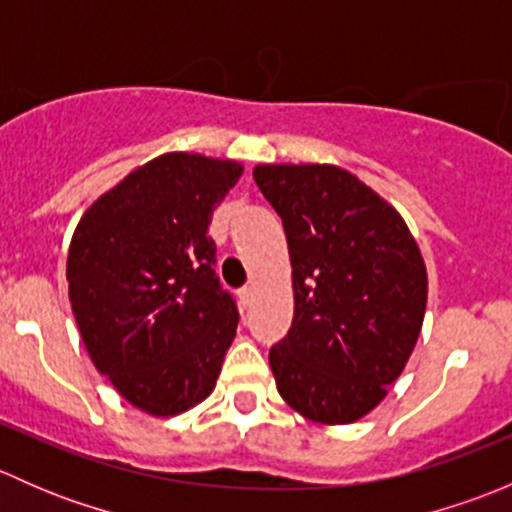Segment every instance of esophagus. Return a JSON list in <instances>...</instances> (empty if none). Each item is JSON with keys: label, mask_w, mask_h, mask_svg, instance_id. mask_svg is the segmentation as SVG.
I'll return each instance as SVG.
<instances>
[{"label": "esophagus", "mask_w": 512, "mask_h": 512, "mask_svg": "<svg viewBox=\"0 0 512 512\" xmlns=\"http://www.w3.org/2000/svg\"><path fill=\"white\" fill-rule=\"evenodd\" d=\"M252 299H255V287L240 289V302H242V307H250Z\"/></svg>", "instance_id": "esophagus-1"}]
</instances>
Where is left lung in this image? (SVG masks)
<instances>
[{
    "instance_id": "8db88e82",
    "label": "left lung",
    "mask_w": 512,
    "mask_h": 512,
    "mask_svg": "<svg viewBox=\"0 0 512 512\" xmlns=\"http://www.w3.org/2000/svg\"><path fill=\"white\" fill-rule=\"evenodd\" d=\"M252 178L282 218L292 262V327L270 349L277 391L314 423L359 421L386 399L421 334L428 275L416 237L339 165H255Z\"/></svg>"
}]
</instances>
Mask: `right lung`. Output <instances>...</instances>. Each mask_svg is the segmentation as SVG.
<instances>
[{
	"label": "right lung",
	"mask_w": 512,
	"mask_h": 512,
	"mask_svg": "<svg viewBox=\"0 0 512 512\" xmlns=\"http://www.w3.org/2000/svg\"><path fill=\"white\" fill-rule=\"evenodd\" d=\"M242 170L163 153L96 198L71 237L66 280L86 352L148 416L183 414L218 384L237 309L215 277L208 225Z\"/></svg>",
	"instance_id": "add662e5"
}]
</instances>
